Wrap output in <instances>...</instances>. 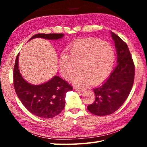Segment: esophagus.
I'll return each instance as SVG.
<instances>
[{
    "label": "esophagus",
    "instance_id": "esophagus-1",
    "mask_svg": "<svg viewBox=\"0 0 147 147\" xmlns=\"http://www.w3.org/2000/svg\"><path fill=\"white\" fill-rule=\"evenodd\" d=\"M74 89H75L76 91H80V92H83L85 91V89L81 88H74Z\"/></svg>",
    "mask_w": 147,
    "mask_h": 147
}]
</instances>
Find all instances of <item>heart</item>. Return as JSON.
Segmentation results:
<instances>
[{
    "mask_svg": "<svg viewBox=\"0 0 147 147\" xmlns=\"http://www.w3.org/2000/svg\"><path fill=\"white\" fill-rule=\"evenodd\" d=\"M115 52L110 45L100 39L89 38L76 42L62 55L59 61V69L65 79L74 77L73 82L77 86H86L102 83L113 70ZM81 68H80L79 67Z\"/></svg>",
    "mask_w": 147,
    "mask_h": 147,
    "instance_id": "b5f03b06",
    "label": "heart"
}]
</instances>
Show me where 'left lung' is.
Instances as JSON below:
<instances>
[{"label":"left lung","mask_w":147,"mask_h":147,"mask_svg":"<svg viewBox=\"0 0 147 147\" xmlns=\"http://www.w3.org/2000/svg\"><path fill=\"white\" fill-rule=\"evenodd\" d=\"M117 52V66L102 85L94 88L95 100L88 106L91 113L98 116L110 115L125 102L132 88L135 67L127 45L110 32Z\"/></svg>","instance_id":"1"}]
</instances>
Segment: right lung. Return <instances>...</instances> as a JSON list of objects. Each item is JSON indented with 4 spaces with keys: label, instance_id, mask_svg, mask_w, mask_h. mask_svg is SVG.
Instances as JSON below:
<instances>
[{
    "label": "right lung",
    "instance_id": "obj_1",
    "mask_svg": "<svg viewBox=\"0 0 147 147\" xmlns=\"http://www.w3.org/2000/svg\"><path fill=\"white\" fill-rule=\"evenodd\" d=\"M63 37V34H38L28 41L34 38L56 41ZM19 56V53L13 69V86L22 104L30 112L39 117L50 119L59 115L65 107L67 92L73 90V88L56 75L38 85L28 82L20 73Z\"/></svg>",
    "mask_w": 147,
    "mask_h": 147
}]
</instances>
